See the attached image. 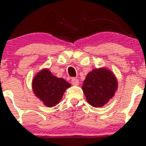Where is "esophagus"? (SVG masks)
Instances as JSON below:
<instances>
[{"label":"esophagus","mask_w":146,"mask_h":146,"mask_svg":"<svg viewBox=\"0 0 146 146\" xmlns=\"http://www.w3.org/2000/svg\"><path fill=\"white\" fill-rule=\"evenodd\" d=\"M71 82H72V84L74 85V86H77V85H79V80L76 78H72V80H71Z\"/></svg>","instance_id":"34e87169"}]
</instances>
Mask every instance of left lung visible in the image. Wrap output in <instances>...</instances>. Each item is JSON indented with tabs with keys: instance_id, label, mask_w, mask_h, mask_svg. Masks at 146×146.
Returning a JSON list of instances; mask_svg holds the SVG:
<instances>
[{
	"instance_id": "left-lung-1",
	"label": "left lung",
	"mask_w": 146,
	"mask_h": 146,
	"mask_svg": "<svg viewBox=\"0 0 146 146\" xmlns=\"http://www.w3.org/2000/svg\"><path fill=\"white\" fill-rule=\"evenodd\" d=\"M118 88L115 74L105 68L93 69L83 82L82 89L87 102L91 106H104L113 98Z\"/></svg>"
}]
</instances>
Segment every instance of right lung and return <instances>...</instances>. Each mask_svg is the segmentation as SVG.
Listing matches in <instances>:
<instances>
[{"label": "right lung", "instance_id": "right-lung-1", "mask_svg": "<svg viewBox=\"0 0 146 146\" xmlns=\"http://www.w3.org/2000/svg\"><path fill=\"white\" fill-rule=\"evenodd\" d=\"M70 86L65 80L52 75L47 69L40 71L32 81L33 93L48 108L55 106Z\"/></svg>", "mask_w": 146, "mask_h": 146}]
</instances>
